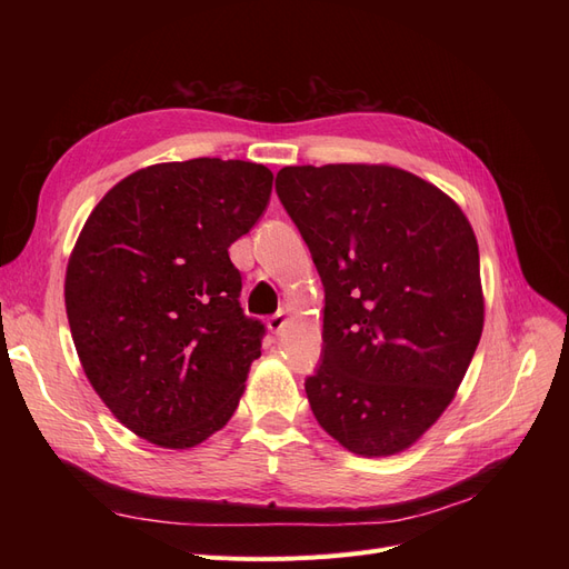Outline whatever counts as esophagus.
Segmentation results:
<instances>
[{
	"mask_svg": "<svg viewBox=\"0 0 569 569\" xmlns=\"http://www.w3.org/2000/svg\"><path fill=\"white\" fill-rule=\"evenodd\" d=\"M284 325H287V313L284 311H278V313L268 318V330L274 332V335H278Z\"/></svg>",
	"mask_w": 569,
	"mask_h": 569,
	"instance_id": "1",
	"label": "esophagus"
}]
</instances>
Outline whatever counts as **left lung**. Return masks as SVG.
<instances>
[{
  "mask_svg": "<svg viewBox=\"0 0 569 569\" xmlns=\"http://www.w3.org/2000/svg\"><path fill=\"white\" fill-rule=\"evenodd\" d=\"M274 192L325 287L313 416L356 456L401 453L453 401L485 327L472 226L391 166H287Z\"/></svg>",
  "mask_w": 569,
  "mask_h": 569,
  "instance_id": "1",
  "label": "left lung"
}]
</instances>
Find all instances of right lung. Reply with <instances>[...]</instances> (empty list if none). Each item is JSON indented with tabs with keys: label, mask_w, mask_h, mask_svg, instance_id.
I'll return each mask as SVG.
<instances>
[{
	"label": "right lung",
	"mask_w": 569,
	"mask_h": 569,
	"mask_svg": "<svg viewBox=\"0 0 569 569\" xmlns=\"http://www.w3.org/2000/svg\"><path fill=\"white\" fill-rule=\"evenodd\" d=\"M270 192L261 163H157L84 222L66 268L68 325L90 385L137 437L192 449L237 410L266 327L239 306L228 249Z\"/></svg>",
	"instance_id": "1"
}]
</instances>
